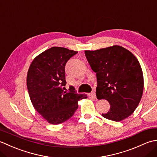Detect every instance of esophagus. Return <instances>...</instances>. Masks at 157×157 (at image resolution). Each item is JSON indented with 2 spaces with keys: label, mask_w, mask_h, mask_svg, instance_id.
<instances>
[{
  "label": "esophagus",
  "mask_w": 157,
  "mask_h": 157,
  "mask_svg": "<svg viewBox=\"0 0 157 157\" xmlns=\"http://www.w3.org/2000/svg\"><path fill=\"white\" fill-rule=\"evenodd\" d=\"M90 96H91V97H92L93 98H94V99H96V93H95V92L94 91H92L90 94Z\"/></svg>",
  "instance_id": "34e87169"
}]
</instances>
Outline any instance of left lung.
<instances>
[{
  "label": "left lung",
  "instance_id": "8db88e82",
  "mask_svg": "<svg viewBox=\"0 0 157 157\" xmlns=\"http://www.w3.org/2000/svg\"><path fill=\"white\" fill-rule=\"evenodd\" d=\"M93 71L96 73L98 100L105 99L110 109L102 116L121 121L134 112L142 98L144 76L137 58L121 46L85 51Z\"/></svg>",
  "mask_w": 157,
  "mask_h": 157
}]
</instances>
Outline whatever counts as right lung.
Here are the masks:
<instances>
[{
  "instance_id": "1",
  "label": "right lung",
  "mask_w": 157,
  "mask_h": 157,
  "mask_svg": "<svg viewBox=\"0 0 157 157\" xmlns=\"http://www.w3.org/2000/svg\"><path fill=\"white\" fill-rule=\"evenodd\" d=\"M78 51L54 46L36 56L27 74L29 98L36 111L49 123L66 121L78 108V101L87 98L85 94L64 91L65 66Z\"/></svg>"
}]
</instances>
